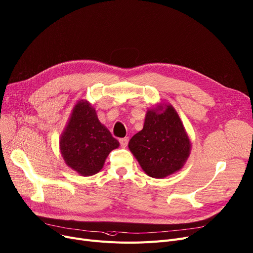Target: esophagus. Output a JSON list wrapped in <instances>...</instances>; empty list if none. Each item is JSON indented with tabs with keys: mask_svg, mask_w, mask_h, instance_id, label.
Listing matches in <instances>:
<instances>
[{
	"mask_svg": "<svg viewBox=\"0 0 253 253\" xmlns=\"http://www.w3.org/2000/svg\"><path fill=\"white\" fill-rule=\"evenodd\" d=\"M120 141V144L122 147H126L127 144H128V141H129V138L128 137H124V138H120L119 139Z\"/></svg>",
	"mask_w": 253,
	"mask_h": 253,
	"instance_id": "1",
	"label": "esophagus"
}]
</instances>
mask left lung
I'll return each instance as SVG.
<instances>
[{
    "instance_id": "1",
    "label": "left lung",
    "mask_w": 253,
    "mask_h": 253,
    "mask_svg": "<svg viewBox=\"0 0 253 253\" xmlns=\"http://www.w3.org/2000/svg\"><path fill=\"white\" fill-rule=\"evenodd\" d=\"M128 146L142 170L153 178L179 171L190 153L189 138L172 106L149 110L143 129L130 139Z\"/></svg>"
}]
</instances>
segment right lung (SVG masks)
Wrapping results in <instances>:
<instances>
[{"instance_id": "right-lung-1", "label": "right lung", "mask_w": 253, "mask_h": 253, "mask_svg": "<svg viewBox=\"0 0 253 253\" xmlns=\"http://www.w3.org/2000/svg\"><path fill=\"white\" fill-rule=\"evenodd\" d=\"M119 146L87 102H79L71 114L61 139V154L71 169L91 176L102 169L108 155Z\"/></svg>"}]
</instances>
